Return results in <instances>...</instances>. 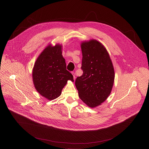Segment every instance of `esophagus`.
<instances>
[{"instance_id": "34e87169", "label": "esophagus", "mask_w": 149, "mask_h": 149, "mask_svg": "<svg viewBox=\"0 0 149 149\" xmlns=\"http://www.w3.org/2000/svg\"><path fill=\"white\" fill-rule=\"evenodd\" d=\"M72 74H73V78H74V80H75L76 79V74L74 72H72Z\"/></svg>"}]
</instances>
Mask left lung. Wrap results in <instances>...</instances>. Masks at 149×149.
<instances>
[{
	"mask_svg": "<svg viewBox=\"0 0 149 149\" xmlns=\"http://www.w3.org/2000/svg\"><path fill=\"white\" fill-rule=\"evenodd\" d=\"M81 69L75 85L80 99L91 108L99 106L109 95L115 73L106 48L96 40L81 43Z\"/></svg>",
	"mask_w": 149,
	"mask_h": 149,
	"instance_id": "obj_1",
	"label": "left lung"
}]
</instances>
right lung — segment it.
<instances>
[{
  "mask_svg": "<svg viewBox=\"0 0 149 149\" xmlns=\"http://www.w3.org/2000/svg\"><path fill=\"white\" fill-rule=\"evenodd\" d=\"M33 79L38 92L49 100L61 95L68 80L74 81L73 75L66 70L60 45L44 49L35 63Z\"/></svg>",
  "mask_w": 149,
  "mask_h": 149,
  "instance_id": "1",
  "label": "right lung"
}]
</instances>
